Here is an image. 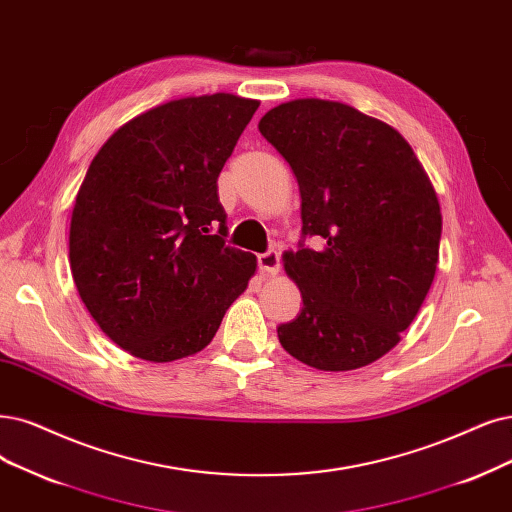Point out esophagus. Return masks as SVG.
<instances>
[{
  "label": "esophagus",
  "instance_id": "obj_1",
  "mask_svg": "<svg viewBox=\"0 0 512 512\" xmlns=\"http://www.w3.org/2000/svg\"><path fill=\"white\" fill-rule=\"evenodd\" d=\"M257 266L261 274H276L280 270V255L276 251H266L257 255Z\"/></svg>",
  "mask_w": 512,
  "mask_h": 512
}]
</instances>
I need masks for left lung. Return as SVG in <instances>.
I'll return each mask as SVG.
<instances>
[{"label":"left lung","instance_id":"1","mask_svg":"<svg viewBox=\"0 0 512 512\" xmlns=\"http://www.w3.org/2000/svg\"><path fill=\"white\" fill-rule=\"evenodd\" d=\"M259 132L301 194V240L285 270L304 308L278 327L280 344L320 371L365 367L401 342L432 285L437 194L399 132L350 105L282 103ZM308 237L324 249L314 252Z\"/></svg>","mask_w":512,"mask_h":512}]
</instances>
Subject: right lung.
Instances as JSON below:
<instances>
[{
    "label": "right lung",
    "mask_w": 512,
    "mask_h": 512,
    "mask_svg": "<svg viewBox=\"0 0 512 512\" xmlns=\"http://www.w3.org/2000/svg\"><path fill=\"white\" fill-rule=\"evenodd\" d=\"M259 103L206 94L113 132L75 198L69 266L103 333L151 363L211 344L257 259L227 244L217 179Z\"/></svg>",
    "instance_id": "add662e5"
}]
</instances>
